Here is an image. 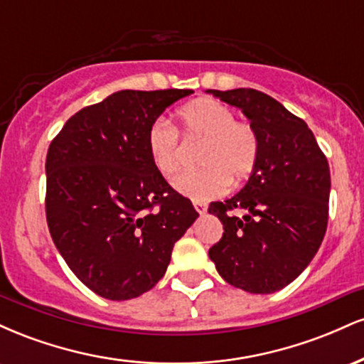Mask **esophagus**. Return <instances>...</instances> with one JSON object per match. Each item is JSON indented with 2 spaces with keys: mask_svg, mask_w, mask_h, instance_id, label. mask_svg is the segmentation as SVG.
Returning <instances> with one entry per match:
<instances>
[{
  "mask_svg": "<svg viewBox=\"0 0 364 364\" xmlns=\"http://www.w3.org/2000/svg\"><path fill=\"white\" fill-rule=\"evenodd\" d=\"M193 205H195V210L198 212V214H205V212H207V203H203V202H195Z\"/></svg>",
  "mask_w": 364,
  "mask_h": 364,
  "instance_id": "34e87169",
  "label": "esophagus"
}]
</instances>
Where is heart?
<instances>
[{
    "instance_id": "heart-1",
    "label": "heart",
    "mask_w": 364,
    "mask_h": 364,
    "mask_svg": "<svg viewBox=\"0 0 364 364\" xmlns=\"http://www.w3.org/2000/svg\"><path fill=\"white\" fill-rule=\"evenodd\" d=\"M178 121L186 139L202 141L198 166L202 169L174 179L173 188L193 202H208L223 195L228 183L241 185L252 176L260 154V141L253 127L236 121L231 107L215 99L200 97L178 111ZM152 164L162 176L171 178L181 166L178 132L166 119L154 121L147 133Z\"/></svg>"
}]
</instances>
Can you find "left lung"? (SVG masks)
<instances>
[{"instance_id": "left-lung-1", "label": "left lung", "mask_w": 364, "mask_h": 364, "mask_svg": "<svg viewBox=\"0 0 364 364\" xmlns=\"http://www.w3.org/2000/svg\"><path fill=\"white\" fill-rule=\"evenodd\" d=\"M248 118L260 154L248 183L232 198L214 202L224 235L208 250L225 282L253 294L291 284L318 252L328 220L330 169L301 118L253 89L207 90ZM245 215L236 218L234 212Z\"/></svg>"}]
</instances>
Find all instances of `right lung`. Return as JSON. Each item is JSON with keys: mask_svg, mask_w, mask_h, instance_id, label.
Returning a JSON list of instances; mask_svg holds the SVG:
<instances>
[{"mask_svg": "<svg viewBox=\"0 0 364 364\" xmlns=\"http://www.w3.org/2000/svg\"><path fill=\"white\" fill-rule=\"evenodd\" d=\"M193 90H119L65 123L46 159V217L72 272L112 301L164 277L198 212L154 168L147 133Z\"/></svg>", "mask_w": 364, "mask_h": 364, "instance_id": "1", "label": "right lung"}]
</instances>
